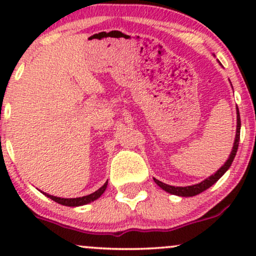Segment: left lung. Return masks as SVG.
Listing matches in <instances>:
<instances>
[{
	"instance_id": "8db88e82",
	"label": "left lung",
	"mask_w": 256,
	"mask_h": 256,
	"mask_svg": "<svg viewBox=\"0 0 256 256\" xmlns=\"http://www.w3.org/2000/svg\"><path fill=\"white\" fill-rule=\"evenodd\" d=\"M240 134V116L238 108H237V128H236V137H234V146H232V152H231L230 156H228V160H226V162L222 167H220L218 171L214 173V174L210 176V177L204 179V180L201 182V183L195 184V185H190V186H172V185L162 183V182L158 180V179H155V178H154V182L161 188V189L165 190V192H167L172 194V195L183 196V198H189V196L198 195V194H201L202 192H204V190H207L208 188L212 186L214 183H216V182L220 179V177H222V176L224 174V173L228 171V168H230L232 161H234V156H236L237 149H238Z\"/></svg>"
}]
</instances>
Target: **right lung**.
<instances>
[{"label":"right lung","instance_id":"obj_1","mask_svg":"<svg viewBox=\"0 0 256 256\" xmlns=\"http://www.w3.org/2000/svg\"><path fill=\"white\" fill-rule=\"evenodd\" d=\"M107 184H108V180L106 182V183L102 185L101 188H100L98 190H96L95 192L90 194V195H86V196H83V198H56V196H52V195H48V194L43 192L44 195L48 196L49 198H52V201L58 202V204H62V206H68V207H77V206H83V204H90V202L95 201V200H98L100 196L102 195V194L104 192L106 188H107Z\"/></svg>","mask_w":256,"mask_h":256}]
</instances>
